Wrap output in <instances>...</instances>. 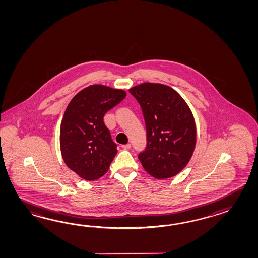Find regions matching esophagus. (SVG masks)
<instances>
[{
	"label": "esophagus",
	"instance_id": "34e87169",
	"mask_svg": "<svg viewBox=\"0 0 258 258\" xmlns=\"http://www.w3.org/2000/svg\"><path fill=\"white\" fill-rule=\"evenodd\" d=\"M121 148H123V149H129V148H131V144H126V145H122V146H121Z\"/></svg>",
	"mask_w": 258,
	"mask_h": 258
}]
</instances>
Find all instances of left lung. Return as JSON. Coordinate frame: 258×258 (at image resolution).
I'll return each mask as SVG.
<instances>
[{"mask_svg": "<svg viewBox=\"0 0 258 258\" xmlns=\"http://www.w3.org/2000/svg\"><path fill=\"white\" fill-rule=\"evenodd\" d=\"M141 106L147 147L138 155L143 168L157 179L178 174L192 158L197 129L192 111L174 89L144 83L129 89Z\"/></svg>", "mask_w": 258, "mask_h": 258, "instance_id": "8db88e82", "label": "left lung"}]
</instances>
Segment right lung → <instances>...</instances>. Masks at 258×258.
I'll list each match as a JSON object with an SVG mask.
<instances>
[{"label": "right lung", "mask_w": 258, "mask_h": 258, "mask_svg": "<svg viewBox=\"0 0 258 258\" xmlns=\"http://www.w3.org/2000/svg\"><path fill=\"white\" fill-rule=\"evenodd\" d=\"M126 97L121 89L93 85L72 99L60 123L62 159L69 169L88 181L104 175L117 154L105 113Z\"/></svg>", "instance_id": "1"}]
</instances>
